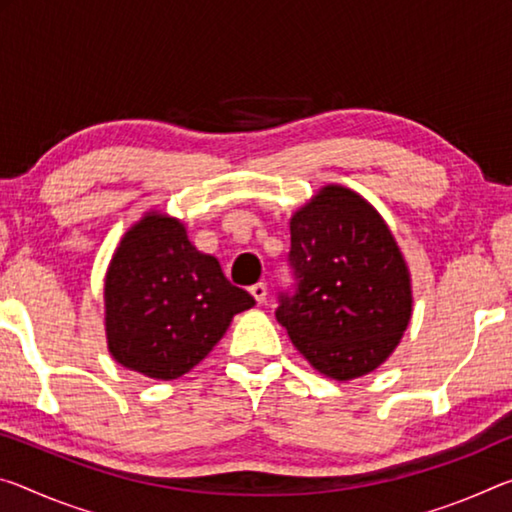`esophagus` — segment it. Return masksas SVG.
I'll return each mask as SVG.
<instances>
[{
  "mask_svg": "<svg viewBox=\"0 0 512 512\" xmlns=\"http://www.w3.org/2000/svg\"><path fill=\"white\" fill-rule=\"evenodd\" d=\"M250 294H253L257 303H264V300H266V285H264V282H257V285L250 287Z\"/></svg>",
  "mask_w": 512,
  "mask_h": 512,
  "instance_id": "esophagus-1",
  "label": "esophagus"
}]
</instances>
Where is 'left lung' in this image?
I'll use <instances>...</instances> for the list:
<instances>
[{"label": "left lung", "mask_w": 512, "mask_h": 512, "mask_svg": "<svg viewBox=\"0 0 512 512\" xmlns=\"http://www.w3.org/2000/svg\"><path fill=\"white\" fill-rule=\"evenodd\" d=\"M296 291L275 319L323 376L371 373L399 346L412 316L408 264L376 209L328 184L289 221Z\"/></svg>", "instance_id": "obj_1"}]
</instances>
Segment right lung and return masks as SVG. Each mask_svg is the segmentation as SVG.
I'll return each mask as SVG.
<instances>
[{"mask_svg": "<svg viewBox=\"0 0 512 512\" xmlns=\"http://www.w3.org/2000/svg\"><path fill=\"white\" fill-rule=\"evenodd\" d=\"M255 298L230 285L186 227L148 212L120 239L104 278V326L113 360L154 380L191 371Z\"/></svg>", "mask_w": 512, "mask_h": 512, "instance_id": "add662e5", "label": "right lung"}]
</instances>
